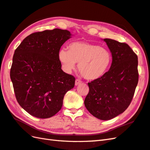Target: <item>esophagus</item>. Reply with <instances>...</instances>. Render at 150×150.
Returning <instances> with one entry per match:
<instances>
[{
	"label": "esophagus",
	"instance_id": "obj_1",
	"mask_svg": "<svg viewBox=\"0 0 150 150\" xmlns=\"http://www.w3.org/2000/svg\"><path fill=\"white\" fill-rule=\"evenodd\" d=\"M82 83V81H81V80L79 79H76V81H75V85H79V84H81Z\"/></svg>",
	"mask_w": 150,
	"mask_h": 150
}]
</instances>
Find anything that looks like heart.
Masks as SVG:
<instances>
[{
    "label": "heart",
    "mask_w": 150,
    "mask_h": 150,
    "mask_svg": "<svg viewBox=\"0 0 150 150\" xmlns=\"http://www.w3.org/2000/svg\"><path fill=\"white\" fill-rule=\"evenodd\" d=\"M69 49L62 48L58 58L64 69L69 72L78 63V69L84 78L88 80L99 79L111 66L112 55L108 48L90 42L77 41L71 43Z\"/></svg>",
    "instance_id": "b5f03b06"
}]
</instances>
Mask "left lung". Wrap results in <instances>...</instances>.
<instances>
[{
	"instance_id": "left-lung-1",
	"label": "left lung",
	"mask_w": 150,
	"mask_h": 150,
	"mask_svg": "<svg viewBox=\"0 0 150 150\" xmlns=\"http://www.w3.org/2000/svg\"><path fill=\"white\" fill-rule=\"evenodd\" d=\"M104 41L112 54L111 67L103 77L88 83L84 103L95 117L109 120L125 111L132 100L139 80L138 58L127 44Z\"/></svg>"
}]
</instances>
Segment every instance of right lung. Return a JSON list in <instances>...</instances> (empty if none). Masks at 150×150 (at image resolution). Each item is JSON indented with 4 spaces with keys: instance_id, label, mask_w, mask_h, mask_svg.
Masks as SVG:
<instances>
[{
    "instance_id": "obj_1",
    "label": "right lung",
    "mask_w": 150,
    "mask_h": 150,
    "mask_svg": "<svg viewBox=\"0 0 150 150\" xmlns=\"http://www.w3.org/2000/svg\"><path fill=\"white\" fill-rule=\"evenodd\" d=\"M67 30L33 33L16 49L10 71L18 104L39 118H48L59 111L65 94L73 88L75 78L62 70L58 52L71 38Z\"/></svg>"
}]
</instances>
